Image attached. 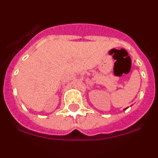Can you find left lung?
I'll use <instances>...</instances> for the list:
<instances>
[{
    "mask_svg": "<svg viewBox=\"0 0 158 158\" xmlns=\"http://www.w3.org/2000/svg\"><path fill=\"white\" fill-rule=\"evenodd\" d=\"M127 109V108H125V109H124V110H126Z\"/></svg>",
    "mask_w": 158,
    "mask_h": 158,
    "instance_id": "obj_1",
    "label": "left lung"
}]
</instances>
